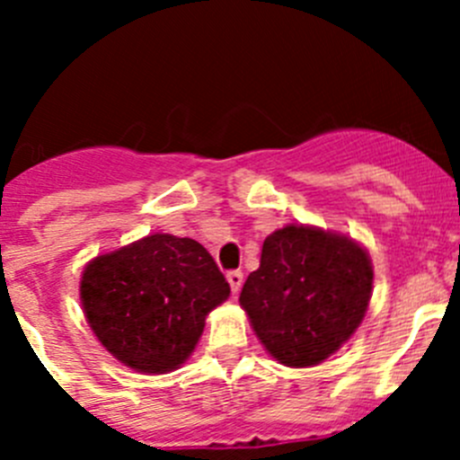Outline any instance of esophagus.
Returning a JSON list of instances; mask_svg holds the SVG:
<instances>
[{
    "instance_id": "obj_1",
    "label": "esophagus",
    "mask_w": 460,
    "mask_h": 460,
    "mask_svg": "<svg viewBox=\"0 0 460 460\" xmlns=\"http://www.w3.org/2000/svg\"><path fill=\"white\" fill-rule=\"evenodd\" d=\"M226 280H229L231 291H234V294H238L240 287H243V271H229L226 273Z\"/></svg>"
}]
</instances>
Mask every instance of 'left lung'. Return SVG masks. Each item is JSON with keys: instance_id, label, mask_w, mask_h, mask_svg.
I'll return each instance as SVG.
<instances>
[{"instance_id": "obj_1", "label": "left lung", "mask_w": 460, "mask_h": 460, "mask_svg": "<svg viewBox=\"0 0 460 460\" xmlns=\"http://www.w3.org/2000/svg\"><path fill=\"white\" fill-rule=\"evenodd\" d=\"M369 253L351 238L305 225L267 235L240 294L264 349L287 367H314L341 349L372 298Z\"/></svg>"}]
</instances>
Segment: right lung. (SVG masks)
I'll return each mask as SVG.
<instances>
[{
  "instance_id": "add662e5",
  "label": "right lung",
  "mask_w": 460,
  "mask_h": 460,
  "mask_svg": "<svg viewBox=\"0 0 460 460\" xmlns=\"http://www.w3.org/2000/svg\"><path fill=\"white\" fill-rule=\"evenodd\" d=\"M216 260L191 238L153 234L84 267L80 298L97 341L142 374L178 369L204 318L229 298Z\"/></svg>"
}]
</instances>
